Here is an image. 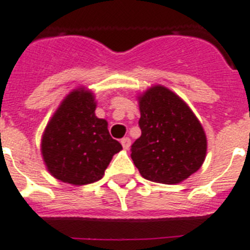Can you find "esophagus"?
<instances>
[{
	"instance_id": "obj_1",
	"label": "esophagus",
	"mask_w": 250,
	"mask_h": 250,
	"mask_svg": "<svg viewBox=\"0 0 250 250\" xmlns=\"http://www.w3.org/2000/svg\"><path fill=\"white\" fill-rule=\"evenodd\" d=\"M121 144H123L124 149H129L130 148V144H131V140H130V138H123L121 139Z\"/></svg>"
}]
</instances>
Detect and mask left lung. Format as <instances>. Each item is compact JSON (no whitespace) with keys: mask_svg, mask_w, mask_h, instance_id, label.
Returning <instances> with one entry per match:
<instances>
[{"mask_svg":"<svg viewBox=\"0 0 250 250\" xmlns=\"http://www.w3.org/2000/svg\"><path fill=\"white\" fill-rule=\"evenodd\" d=\"M142 135L131 146L140 175L161 184H179L197 172L207 153L201 123L180 97L154 85L139 97Z\"/></svg>","mask_w":250,"mask_h":250,"instance_id":"8db88e82","label":"left lung"}]
</instances>
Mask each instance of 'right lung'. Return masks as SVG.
Listing matches in <instances>:
<instances>
[{"instance_id": "obj_1", "label": "right lung", "mask_w": 250, "mask_h": 250, "mask_svg": "<svg viewBox=\"0 0 250 250\" xmlns=\"http://www.w3.org/2000/svg\"><path fill=\"white\" fill-rule=\"evenodd\" d=\"M94 94L85 88L70 92L47 124L43 161L49 174L71 185H86L104 175L113 154L123 149L107 121L96 116Z\"/></svg>"}]
</instances>
